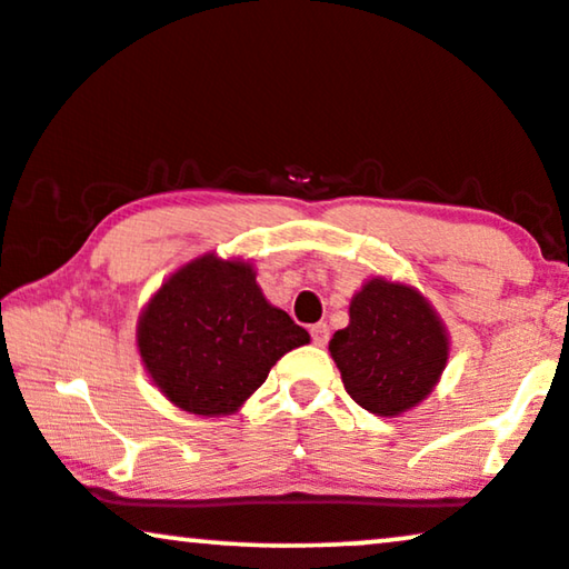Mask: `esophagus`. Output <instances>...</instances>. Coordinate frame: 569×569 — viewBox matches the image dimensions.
I'll use <instances>...</instances> for the list:
<instances>
[{
  "label": "esophagus",
  "instance_id": "esophagus-1",
  "mask_svg": "<svg viewBox=\"0 0 569 569\" xmlns=\"http://www.w3.org/2000/svg\"><path fill=\"white\" fill-rule=\"evenodd\" d=\"M309 333H312V341L318 343V347H326V343H328V336H330L328 322H315V326L309 328Z\"/></svg>",
  "mask_w": 569,
  "mask_h": 569
}]
</instances>
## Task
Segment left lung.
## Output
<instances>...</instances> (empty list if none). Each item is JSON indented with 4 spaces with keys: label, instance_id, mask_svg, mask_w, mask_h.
Returning a JSON list of instances; mask_svg holds the SVG:
<instances>
[{
    "label": "left lung",
    "instance_id": "1",
    "mask_svg": "<svg viewBox=\"0 0 569 569\" xmlns=\"http://www.w3.org/2000/svg\"><path fill=\"white\" fill-rule=\"evenodd\" d=\"M328 349L359 407L397 417L433 391L449 359V336L420 291L372 278L355 293L349 326L336 330Z\"/></svg>",
    "mask_w": 569,
    "mask_h": 569
}]
</instances>
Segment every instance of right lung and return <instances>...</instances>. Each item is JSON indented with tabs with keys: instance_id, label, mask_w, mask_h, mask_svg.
<instances>
[{
	"instance_id": "add662e5",
	"label": "right lung",
	"mask_w": 569,
	"mask_h": 569,
	"mask_svg": "<svg viewBox=\"0 0 569 569\" xmlns=\"http://www.w3.org/2000/svg\"><path fill=\"white\" fill-rule=\"evenodd\" d=\"M136 343L154 386L183 412L233 415L309 333L272 307L243 260L197 257L143 307Z\"/></svg>"
}]
</instances>
